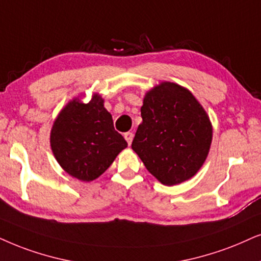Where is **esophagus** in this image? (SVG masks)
Returning a JSON list of instances; mask_svg holds the SVG:
<instances>
[{
    "label": "esophagus",
    "instance_id": "esophagus-1",
    "mask_svg": "<svg viewBox=\"0 0 261 261\" xmlns=\"http://www.w3.org/2000/svg\"><path fill=\"white\" fill-rule=\"evenodd\" d=\"M124 138H125V140H126L128 146H130L131 142H133V140H134V134L133 133H126V134L124 135Z\"/></svg>",
    "mask_w": 261,
    "mask_h": 261
}]
</instances>
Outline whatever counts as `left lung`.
Returning <instances> with one entry per match:
<instances>
[{
    "instance_id": "8db88e82",
    "label": "left lung",
    "mask_w": 261,
    "mask_h": 261,
    "mask_svg": "<svg viewBox=\"0 0 261 261\" xmlns=\"http://www.w3.org/2000/svg\"><path fill=\"white\" fill-rule=\"evenodd\" d=\"M141 115L131 148L146 169L169 187L195 176L210 153L213 128L191 91L161 82L146 92Z\"/></svg>"
}]
</instances>
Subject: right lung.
<instances>
[{"mask_svg": "<svg viewBox=\"0 0 261 261\" xmlns=\"http://www.w3.org/2000/svg\"><path fill=\"white\" fill-rule=\"evenodd\" d=\"M83 97L72 98L58 114L50 130V148L65 172L91 182L111 166L127 143L114 130L101 95L94 94L88 103L82 101Z\"/></svg>", "mask_w": 261, "mask_h": 261, "instance_id": "1", "label": "right lung"}]
</instances>
